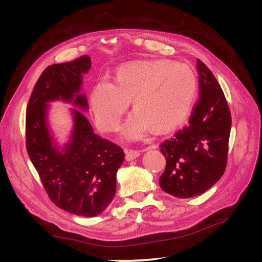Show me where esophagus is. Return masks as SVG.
<instances>
[{"label": "esophagus", "instance_id": "obj_1", "mask_svg": "<svg viewBox=\"0 0 262 262\" xmlns=\"http://www.w3.org/2000/svg\"><path fill=\"white\" fill-rule=\"evenodd\" d=\"M124 153H125L126 161H133V160H136L137 157L140 156V150H138V149L124 148Z\"/></svg>", "mask_w": 262, "mask_h": 262}]
</instances>
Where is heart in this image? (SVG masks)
Instances as JSON below:
<instances>
[{
    "label": "heart",
    "mask_w": 262,
    "mask_h": 262,
    "mask_svg": "<svg viewBox=\"0 0 262 262\" xmlns=\"http://www.w3.org/2000/svg\"><path fill=\"white\" fill-rule=\"evenodd\" d=\"M198 80L192 69L167 60L136 61L119 68L114 83L100 81L91 94V108L101 130L115 131L130 100L134 112L122 125L128 141L153 129L167 132L185 121L192 109Z\"/></svg>",
    "instance_id": "heart-1"
}]
</instances>
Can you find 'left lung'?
I'll use <instances>...</instances> for the list:
<instances>
[{
  "label": "left lung",
  "mask_w": 262,
  "mask_h": 262,
  "mask_svg": "<svg viewBox=\"0 0 262 262\" xmlns=\"http://www.w3.org/2000/svg\"><path fill=\"white\" fill-rule=\"evenodd\" d=\"M199 100L189 123L161 144L166 167L160 186L165 192L187 199L209 190L223 176L227 162L232 118L216 78L200 60Z\"/></svg>",
  "instance_id": "8db88e82"
}]
</instances>
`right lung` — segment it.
<instances>
[{
    "instance_id": "1",
    "label": "right lung",
    "mask_w": 262,
    "mask_h": 262,
    "mask_svg": "<svg viewBox=\"0 0 262 262\" xmlns=\"http://www.w3.org/2000/svg\"><path fill=\"white\" fill-rule=\"evenodd\" d=\"M92 61L83 55L47 68L34 87L26 112V146L31 163L51 201L74 215L93 217L107 209L116 194V173L124 161L123 149L95 134L83 113L89 110L82 92L83 76ZM53 101L72 103L73 130L59 144L51 129Z\"/></svg>"
}]
</instances>
